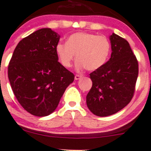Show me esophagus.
<instances>
[{
	"label": "esophagus",
	"instance_id": "esophagus-1",
	"mask_svg": "<svg viewBox=\"0 0 151 151\" xmlns=\"http://www.w3.org/2000/svg\"><path fill=\"white\" fill-rule=\"evenodd\" d=\"M82 76V75H78V74H76L75 76V80H79Z\"/></svg>",
	"mask_w": 151,
	"mask_h": 151
}]
</instances>
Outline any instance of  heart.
<instances>
[{"label":"heart","instance_id":"1","mask_svg":"<svg viewBox=\"0 0 151 151\" xmlns=\"http://www.w3.org/2000/svg\"><path fill=\"white\" fill-rule=\"evenodd\" d=\"M55 51L64 67L71 66L76 54L77 70L86 68L88 70L93 71L102 67L107 61L111 52V43L103 35L76 33L68 38L67 43H58Z\"/></svg>","mask_w":151,"mask_h":151}]
</instances>
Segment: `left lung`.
Listing matches in <instances>:
<instances>
[{
    "mask_svg": "<svg viewBox=\"0 0 151 151\" xmlns=\"http://www.w3.org/2000/svg\"><path fill=\"white\" fill-rule=\"evenodd\" d=\"M111 57L102 67L90 73L93 86L86 96L94 115L111 116L126 107L133 97L138 75V62L126 39L110 36Z\"/></svg>",
    "mask_w": 151,
    "mask_h": 151,
    "instance_id": "left-lung-1",
    "label": "left lung"
}]
</instances>
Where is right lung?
Wrapping results in <instances>:
<instances>
[{
    "mask_svg": "<svg viewBox=\"0 0 151 151\" xmlns=\"http://www.w3.org/2000/svg\"><path fill=\"white\" fill-rule=\"evenodd\" d=\"M60 35L42 28L23 38L15 48L8 68L12 90L20 104L33 116L55 110L75 76L58 62L55 47Z\"/></svg>",
    "mask_w": 151,
    "mask_h": 151,
    "instance_id": "1",
    "label": "right lung"
}]
</instances>
